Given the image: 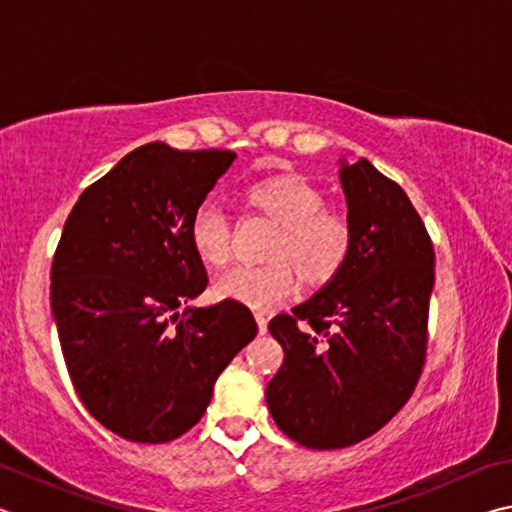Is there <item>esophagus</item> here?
<instances>
[{
  "label": "esophagus",
  "instance_id": "obj_1",
  "mask_svg": "<svg viewBox=\"0 0 512 512\" xmlns=\"http://www.w3.org/2000/svg\"><path fill=\"white\" fill-rule=\"evenodd\" d=\"M255 320H257L259 334H266L268 332V318H266L264 311H255Z\"/></svg>",
  "mask_w": 512,
  "mask_h": 512
}]
</instances>
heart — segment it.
I'll return each mask as SVG.
<instances>
[{"instance_id": "obj_1", "label": "heart", "mask_w": 512, "mask_h": 512, "mask_svg": "<svg viewBox=\"0 0 512 512\" xmlns=\"http://www.w3.org/2000/svg\"><path fill=\"white\" fill-rule=\"evenodd\" d=\"M250 210L277 225L264 250L266 264L237 266L214 282V296L266 309L298 289H323L348 266L354 225L343 210L325 205V194L296 171L273 173L241 189ZM189 244L207 266H223L232 255V228L219 205L203 203L189 221Z\"/></svg>"}]
</instances>
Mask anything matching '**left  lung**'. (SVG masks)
<instances>
[{
    "instance_id": "1",
    "label": "left lung",
    "mask_w": 512,
    "mask_h": 512,
    "mask_svg": "<svg viewBox=\"0 0 512 512\" xmlns=\"http://www.w3.org/2000/svg\"><path fill=\"white\" fill-rule=\"evenodd\" d=\"M341 183L354 225L345 271L268 332L284 361L266 386L282 433L309 449L372 436L409 402L429 343L433 244L409 196L361 158Z\"/></svg>"
}]
</instances>
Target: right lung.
Listing matches in <instances>:
<instances>
[{
	"label": "right lung",
	"instance_id": "obj_1",
	"mask_svg": "<svg viewBox=\"0 0 512 512\" xmlns=\"http://www.w3.org/2000/svg\"><path fill=\"white\" fill-rule=\"evenodd\" d=\"M235 158L144 144L85 189L56 246L51 309L69 379L92 418L133 443L192 429L257 334L235 300L178 314L207 287L189 221Z\"/></svg>",
	"mask_w": 512,
	"mask_h": 512
}]
</instances>
